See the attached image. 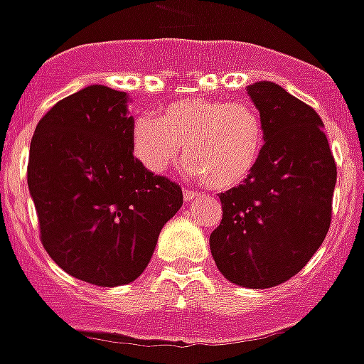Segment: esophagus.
Instances as JSON below:
<instances>
[{
  "label": "esophagus",
  "instance_id": "34e87169",
  "mask_svg": "<svg viewBox=\"0 0 364 364\" xmlns=\"http://www.w3.org/2000/svg\"><path fill=\"white\" fill-rule=\"evenodd\" d=\"M198 196H200V194H198L196 191H191V188H185V191H183V198H185V202H192V200Z\"/></svg>",
  "mask_w": 364,
  "mask_h": 364
}]
</instances>
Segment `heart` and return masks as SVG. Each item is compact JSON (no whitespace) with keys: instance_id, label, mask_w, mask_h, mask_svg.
<instances>
[{"instance_id":"heart-1","label":"heart","mask_w":364,"mask_h":364,"mask_svg":"<svg viewBox=\"0 0 364 364\" xmlns=\"http://www.w3.org/2000/svg\"><path fill=\"white\" fill-rule=\"evenodd\" d=\"M264 147V119L247 102L188 97L132 123V151L149 172L164 173L185 153L188 170L217 191L249 179Z\"/></svg>"}]
</instances>
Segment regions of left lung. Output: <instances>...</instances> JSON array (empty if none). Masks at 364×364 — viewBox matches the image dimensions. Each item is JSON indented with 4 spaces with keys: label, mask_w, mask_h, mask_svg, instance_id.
I'll use <instances>...</instances> for the list:
<instances>
[{
    "label": "left lung",
    "mask_w": 364,
    "mask_h": 364,
    "mask_svg": "<svg viewBox=\"0 0 364 364\" xmlns=\"http://www.w3.org/2000/svg\"><path fill=\"white\" fill-rule=\"evenodd\" d=\"M247 93L264 119V155L243 185L218 196L223 220L209 247L230 282L262 289L299 273L323 243L336 164L309 105L274 82H254Z\"/></svg>",
    "instance_id": "obj_1"
}]
</instances>
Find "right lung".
I'll return each mask as SVG.
<instances>
[{
    "label": "right lung",
    "mask_w": 364,
    "mask_h": 364,
    "mask_svg": "<svg viewBox=\"0 0 364 364\" xmlns=\"http://www.w3.org/2000/svg\"><path fill=\"white\" fill-rule=\"evenodd\" d=\"M132 123L125 91L87 85L38 121L29 146L44 249L65 273L106 288L144 273L183 205L179 185L134 159Z\"/></svg>",
    "instance_id": "add662e5"
}]
</instances>
